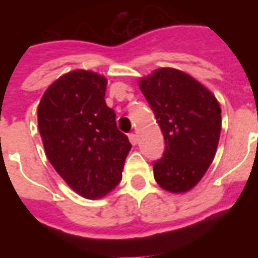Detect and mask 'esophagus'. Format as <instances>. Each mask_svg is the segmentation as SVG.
<instances>
[{
  "instance_id": "34e87169",
  "label": "esophagus",
  "mask_w": 258,
  "mask_h": 258,
  "mask_svg": "<svg viewBox=\"0 0 258 258\" xmlns=\"http://www.w3.org/2000/svg\"><path fill=\"white\" fill-rule=\"evenodd\" d=\"M128 138L130 142H131L133 145H137V142H138V137H137V134H130Z\"/></svg>"
}]
</instances>
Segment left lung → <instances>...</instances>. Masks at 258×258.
<instances>
[{"instance_id": "8db88e82", "label": "left lung", "mask_w": 258, "mask_h": 258, "mask_svg": "<svg viewBox=\"0 0 258 258\" xmlns=\"http://www.w3.org/2000/svg\"><path fill=\"white\" fill-rule=\"evenodd\" d=\"M166 142L153 175L164 190L185 194L198 185L216 156L221 107L211 91L185 72L160 68L138 81Z\"/></svg>"}]
</instances>
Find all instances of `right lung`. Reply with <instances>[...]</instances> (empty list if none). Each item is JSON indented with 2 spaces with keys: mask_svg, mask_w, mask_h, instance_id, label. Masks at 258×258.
I'll return each mask as SVG.
<instances>
[{
  "mask_svg": "<svg viewBox=\"0 0 258 258\" xmlns=\"http://www.w3.org/2000/svg\"><path fill=\"white\" fill-rule=\"evenodd\" d=\"M107 80L73 70L48 87L38 105V130L48 160L80 196L99 199L121 181L131 149L105 102Z\"/></svg>",
  "mask_w": 258,
  "mask_h": 258,
  "instance_id": "add662e5",
  "label": "right lung"
}]
</instances>
